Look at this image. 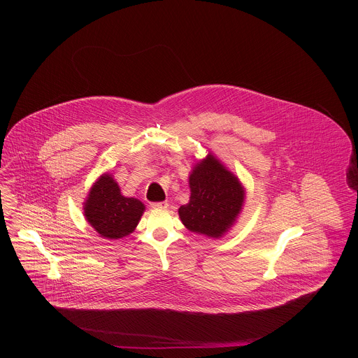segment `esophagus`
I'll use <instances>...</instances> for the list:
<instances>
[{
	"label": "esophagus",
	"mask_w": 358,
	"mask_h": 358,
	"mask_svg": "<svg viewBox=\"0 0 358 358\" xmlns=\"http://www.w3.org/2000/svg\"><path fill=\"white\" fill-rule=\"evenodd\" d=\"M152 208H153V209H165V208H168V203H166V201L153 203V204H152Z\"/></svg>",
	"instance_id": "esophagus-1"
}]
</instances>
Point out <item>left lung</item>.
I'll use <instances>...</instances> for the list:
<instances>
[{
	"label": "left lung",
	"instance_id": "left-lung-1",
	"mask_svg": "<svg viewBox=\"0 0 358 358\" xmlns=\"http://www.w3.org/2000/svg\"><path fill=\"white\" fill-rule=\"evenodd\" d=\"M190 201L179 208L182 223L193 233L222 237L240 215L245 192L238 178L208 154L189 178Z\"/></svg>",
	"mask_w": 358,
	"mask_h": 358
}]
</instances>
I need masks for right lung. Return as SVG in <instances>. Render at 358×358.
Instances as JSON below:
<instances>
[{"label": "right lung", "instance_id": "obj_1", "mask_svg": "<svg viewBox=\"0 0 358 358\" xmlns=\"http://www.w3.org/2000/svg\"><path fill=\"white\" fill-rule=\"evenodd\" d=\"M145 205L134 197H124L110 173H103L94 183L84 203L88 223L103 238L118 240L131 234L138 226Z\"/></svg>", "mask_w": 358, "mask_h": 358}]
</instances>
